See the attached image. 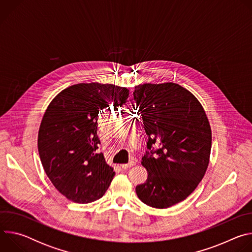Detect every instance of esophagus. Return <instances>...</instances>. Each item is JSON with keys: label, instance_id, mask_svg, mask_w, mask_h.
Segmentation results:
<instances>
[{"label": "esophagus", "instance_id": "1", "mask_svg": "<svg viewBox=\"0 0 252 252\" xmlns=\"http://www.w3.org/2000/svg\"><path fill=\"white\" fill-rule=\"evenodd\" d=\"M134 164H135V161L130 160L128 163H124V164H122L121 166H122V168L126 169V168H128V167H130V166H132V165H134Z\"/></svg>", "mask_w": 252, "mask_h": 252}]
</instances>
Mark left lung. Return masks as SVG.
I'll use <instances>...</instances> for the list:
<instances>
[{
	"label": "left lung",
	"instance_id": "left-lung-1",
	"mask_svg": "<svg viewBox=\"0 0 252 252\" xmlns=\"http://www.w3.org/2000/svg\"><path fill=\"white\" fill-rule=\"evenodd\" d=\"M133 99L149 136L141 159L148 179L135 192L149 206L167 208L185 200L205 174L209 122L198 99L174 83L138 85Z\"/></svg>",
	"mask_w": 252,
	"mask_h": 252
}]
</instances>
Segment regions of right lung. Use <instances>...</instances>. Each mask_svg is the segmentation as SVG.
Returning <instances> with one entry per match:
<instances>
[{"mask_svg": "<svg viewBox=\"0 0 252 252\" xmlns=\"http://www.w3.org/2000/svg\"><path fill=\"white\" fill-rule=\"evenodd\" d=\"M128 94L126 88L112 84L83 83L64 89L49 104L38 150L50 181L67 199L93 202L109 189L116 172L97 153L98 114L122 106Z\"/></svg>", "mask_w": 252, "mask_h": 252, "instance_id": "add662e5", "label": "right lung"}]
</instances>
